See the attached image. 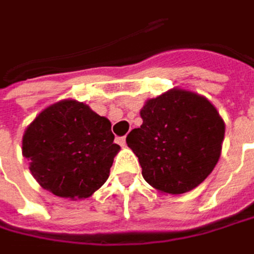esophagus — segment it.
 <instances>
[{
	"label": "esophagus",
	"mask_w": 254,
	"mask_h": 254,
	"mask_svg": "<svg viewBox=\"0 0 254 254\" xmlns=\"http://www.w3.org/2000/svg\"><path fill=\"white\" fill-rule=\"evenodd\" d=\"M117 143L120 146H124L126 144V137H117Z\"/></svg>",
	"instance_id": "1"
}]
</instances>
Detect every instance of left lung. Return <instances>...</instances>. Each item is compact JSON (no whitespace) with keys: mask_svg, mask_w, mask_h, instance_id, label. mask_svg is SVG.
I'll return each instance as SVG.
<instances>
[{"mask_svg":"<svg viewBox=\"0 0 254 254\" xmlns=\"http://www.w3.org/2000/svg\"><path fill=\"white\" fill-rule=\"evenodd\" d=\"M140 116L143 124L133 128L126 141L154 190L184 193L212 172L226 127L207 98L172 89L147 101Z\"/></svg>","mask_w":254,"mask_h":254,"instance_id":"8db88e82","label":"left lung"}]
</instances>
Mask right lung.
<instances>
[{"instance_id": "1", "label": "right lung", "mask_w": 254, "mask_h": 254, "mask_svg": "<svg viewBox=\"0 0 254 254\" xmlns=\"http://www.w3.org/2000/svg\"><path fill=\"white\" fill-rule=\"evenodd\" d=\"M118 150L111 123L72 100L42 111L23 137V154L37 182L70 199L88 198L104 185Z\"/></svg>"}]
</instances>
